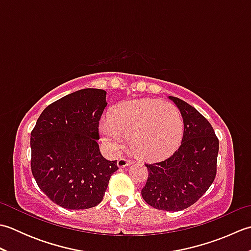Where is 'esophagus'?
Returning <instances> with one entry per match:
<instances>
[{"label": "esophagus", "instance_id": "esophagus-1", "mask_svg": "<svg viewBox=\"0 0 251 251\" xmlns=\"http://www.w3.org/2000/svg\"><path fill=\"white\" fill-rule=\"evenodd\" d=\"M132 162L131 161H128V159L126 158H120L119 161H117V167L119 168H125L126 166H129V165H131Z\"/></svg>", "mask_w": 251, "mask_h": 251}]
</instances>
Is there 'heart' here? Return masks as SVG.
Here are the masks:
<instances>
[{"mask_svg": "<svg viewBox=\"0 0 251 251\" xmlns=\"http://www.w3.org/2000/svg\"><path fill=\"white\" fill-rule=\"evenodd\" d=\"M100 130L112 150H119L127 136L137 157L157 162L172 155L179 147L183 120L180 111L169 102L157 99L130 100L112 108Z\"/></svg>", "mask_w": 251, "mask_h": 251, "instance_id": "heart-1", "label": "heart"}]
</instances>
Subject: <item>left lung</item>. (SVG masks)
Here are the masks:
<instances>
[{"label": "left lung", "mask_w": 251, "mask_h": 251, "mask_svg": "<svg viewBox=\"0 0 251 251\" xmlns=\"http://www.w3.org/2000/svg\"><path fill=\"white\" fill-rule=\"evenodd\" d=\"M183 119V137L174 155L163 162L147 164L149 177L141 194L158 210L179 211L193 205L214 182L219 140L214 128L193 106L168 97Z\"/></svg>", "instance_id": "obj_1"}]
</instances>
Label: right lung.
<instances>
[{
    "label": "right lung",
    "instance_id": "1",
    "mask_svg": "<svg viewBox=\"0 0 251 251\" xmlns=\"http://www.w3.org/2000/svg\"><path fill=\"white\" fill-rule=\"evenodd\" d=\"M106 92L84 88L42 112L31 132V170L49 199L67 209H88L102 201L119 167L99 150V120Z\"/></svg>",
    "mask_w": 251,
    "mask_h": 251
}]
</instances>
